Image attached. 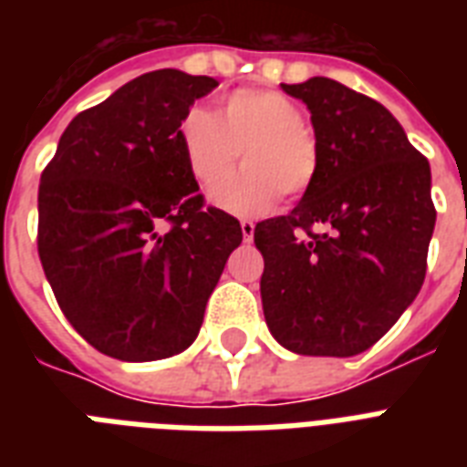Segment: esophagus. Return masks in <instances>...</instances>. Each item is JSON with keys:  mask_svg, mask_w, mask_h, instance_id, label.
Segmentation results:
<instances>
[{"mask_svg": "<svg viewBox=\"0 0 467 467\" xmlns=\"http://www.w3.org/2000/svg\"><path fill=\"white\" fill-rule=\"evenodd\" d=\"M240 227H242V237H244V242L254 240V223H252V220H242Z\"/></svg>", "mask_w": 467, "mask_h": 467, "instance_id": "34e87169", "label": "esophagus"}]
</instances>
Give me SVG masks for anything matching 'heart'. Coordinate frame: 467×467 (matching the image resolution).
Wrapping results in <instances>:
<instances>
[{"mask_svg":"<svg viewBox=\"0 0 467 467\" xmlns=\"http://www.w3.org/2000/svg\"><path fill=\"white\" fill-rule=\"evenodd\" d=\"M179 145L201 186L218 182L243 155L245 169L211 191V203L237 218L264 215L276 208L281 193L307 191L319 167L303 106L274 89L234 91L218 116L193 106L179 123Z\"/></svg>","mask_w":467,"mask_h":467,"instance_id":"heart-1","label":"heart"}]
</instances>
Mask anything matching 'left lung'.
Returning <instances> with one entry per match:
<instances>
[{"mask_svg":"<svg viewBox=\"0 0 467 467\" xmlns=\"http://www.w3.org/2000/svg\"><path fill=\"white\" fill-rule=\"evenodd\" d=\"M281 89L310 111L319 167L288 215L254 227L264 317L293 354L356 356L424 284L431 169L373 99L327 77Z\"/></svg>","mask_w":467,"mask_h":467,"instance_id":"8db88e82","label":"left lung"}]
</instances>
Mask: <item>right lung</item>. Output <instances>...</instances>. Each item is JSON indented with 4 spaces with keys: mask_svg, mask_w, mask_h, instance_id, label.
I'll use <instances>...</instances> for the list:
<instances>
[{
    "mask_svg": "<svg viewBox=\"0 0 467 467\" xmlns=\"http://www.w3.org/2000/svg\"><path fill=\"white\" fill-rule=\"evenodd\" d=\"M218 87L213 77L157 69L72 119L40 176L38 254L69 325L119 361L182 354L240 223L203 211L179 123Z\"/></svg>",
    "mask_w": 467,
    "mask_h": 467,
    "instance_id": "obj_1",
    "label": "right lung"
}]
</instances>
